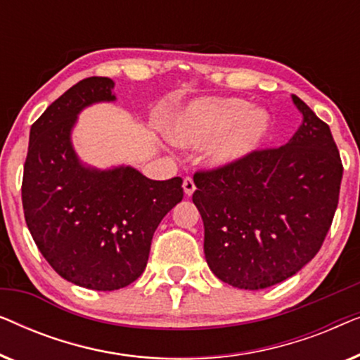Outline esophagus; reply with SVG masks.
Returning <instances> with one entry per match:
<instances>
[{"label":"esophagus","mask_w":360,"mask_h":360,"mask_svg":"<svg viewBox=\"0 0 360 360\" xmlns=\"http://www.w3.org/2000/svg\"><path fill=\"white\" fill-rule=\"evenodd\" d=\"M184 190H185V195H188V196L193 195V191L196 190V185L191 176H186V179L184 180Z\"/></svg>","instance_id":"34e87169"}]
</instances>
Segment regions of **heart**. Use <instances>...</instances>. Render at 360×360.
I'll return each instance as SVG.
<instances>
[{
	"instance_id": "b5f03b06",
	"label": "heart",
	"mask_w": 360,
	"mask_h": 360,
	"mask_svg": "<svg viewBox=\"0 0 360 360\" xmlns=\"http://www.w3.org/2000/svg\"><path fill=\"white\" fill-rule=\"evenodd\" d=\"M270 117L260 108H249L239 98H210L188 105L170 122L176 144L198 147L208 144L214 165H233L248 159L269 134Z\"/></svg>"
}]
</instances>
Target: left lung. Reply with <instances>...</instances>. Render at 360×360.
Instances as JSON below:
<instances>
[{
	"label": "left lung",
	"instance_id": "obj_1",
	"mask_svg": "<svg viewBox=\"0 0 360 360\" xmlns=\"http://www.w3.org/2000/svg\"><path fill=\"white\" fill-rule=\"evenodd\" d=\"M292 98L303 124L288 144L193 175L206 262L233 287L260 290L292 277L321 249L336 213L338 146L326 122Z\"/></svg>",
	"mask_w": 360,
	"mask_h": 360
}]
</instances>
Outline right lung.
<instances>
[{"label": "right lung", "instance_id": "add662e5", "mask_svg": "<svg viewBox=\"0 0 360 360\" xmlns=\"http://www.w3.org/2000/svg\"><path fill=\"white\" fill-rule=\"evenodd\" d=\"M111 78L90 77L57 98L34 122L22 175V208L31 236L68 282L111 292L144 272L152 236L184 198V180H150L131 167L86 169L70 142L77 115L112 101Z\"/></svg>", "mask_w": 360, "mask_h": 360}]
</instances>
